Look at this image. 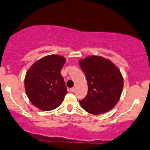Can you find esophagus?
I'll list each match as a JSON object with an SVG mask.
<instances>
[{
  "label": "esophagus",
  "instance_id": "esophagus-1",
  "mask_svg": "<svg viewBox=\"0 0 150 150\" xmlns=\"http://www.w3.org/2000/svg\"><path fill=\"white\" fill-rule=\"evenodd\" d=\"M70 91H71V92H74V91H75V88H70Z\"/></svg>",
  "mask_w": 150,
  "mask_h": 150
}]
</instances>
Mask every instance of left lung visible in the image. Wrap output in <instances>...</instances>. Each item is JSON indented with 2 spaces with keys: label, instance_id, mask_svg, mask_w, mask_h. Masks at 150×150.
Here are the masks:
<instances>
[{
  "label": "left lung",
  "instance_id": "8db88e82",
  "mask_svg": "<svg viewBox=\"0 0 150 150\" xmlns=\"http://www.w3.org/2000/svg\"><path fill=\"white\" fill-rule=\"evenodd\" d=\"M79 65L88 83L87 95L79 101L81 107L95 115L113 109L120 99L124 86L119 69L111 61L99 56L81 59Z\"/></svg>",
  "mask_w": 150,
  "mask_h": 150
}]
</instances>
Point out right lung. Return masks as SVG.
Listing matches in <instances>:
<instances>
[{"instance_id": "obj_1", "label": "right lung", "mask_w": 150, "mask_h": 150, "mask_svg": "<svg viewBox=\"0 0 150 150\" xmlns=\"http://www.w3.org/2000/svg\"><path fill=\"white\" fill-rule=\"evenodd\" d=\"M66 62L63 56H46L35 62L25 77V90L30 102L43 111L56 109L68 93L61 70Z\"/></svg>"}]
</instances>
